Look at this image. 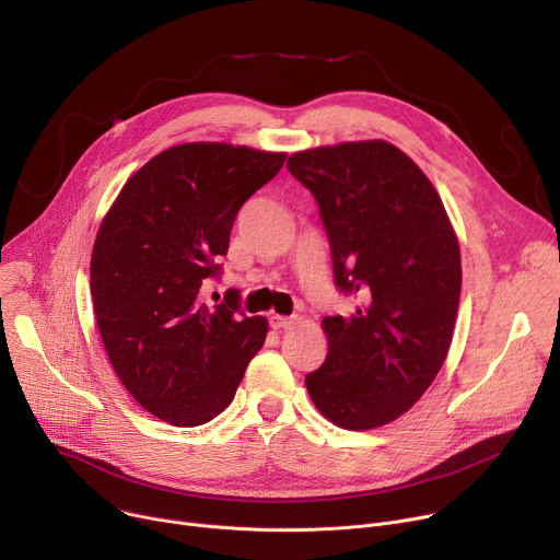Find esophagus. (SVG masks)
<instances>
[{
  "label": "esophagus",
  "mask_w": 560,
  "mask_h": 560,
  "mask_svg": "<svg viewBox=\"0 0 560 560\" xmlns=\"http://www.w3.org/2000/svg\"><path fill=\"white\" fill-rule=\"evenodd\" d=\"M294 322H296V317H285V315H272V317H270V326H272L275 330H285V328H290Z\"/></svg>",
  "instance_id": "esophagus-1"
}]
</instances>
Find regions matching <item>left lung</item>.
I'll use <instances>...</instances> for the list:
<instances>
[{
  "mask_svg": "<svg viewBox=\"0 0 560 560\" xmlns=\"http://www.w3.org/2000/svg\"><path fill=\"white\" fill-rule=\"evenodd\" d=\"M290 174L319 202L335 283L360 296L326 317V362L306 375L317 411L348 431L384 427L440 373L460 303V245L424 172L386 140L296 151Z\"/></svg>",
  "mask_w": 560,
  "mask_h": 560,
  "instance_id": "8db88e82",
  "label": "left lung"
}]
</instances>
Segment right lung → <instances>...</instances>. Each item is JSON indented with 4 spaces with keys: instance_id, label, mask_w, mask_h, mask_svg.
<instances>
[{
    "instance_id": "add662e5",
    "label": "right lung",
    "mask_w": 560,
    "mask_h": 560,
    "mask_svg": "<svg viewBox=\"0 0 560 560\" xmlns=\"http://www.w3.org/2000/svg\"><path fill=\"white\" fill-rule=\"evenodd\" d=\"M283 151L185 142L120 189L91 254V296L109 362L144 411L198 427L225 411L268 335L238 294L208 306L206 279L243 202L283 167Z\"/></svg>"
}]
</instances>
